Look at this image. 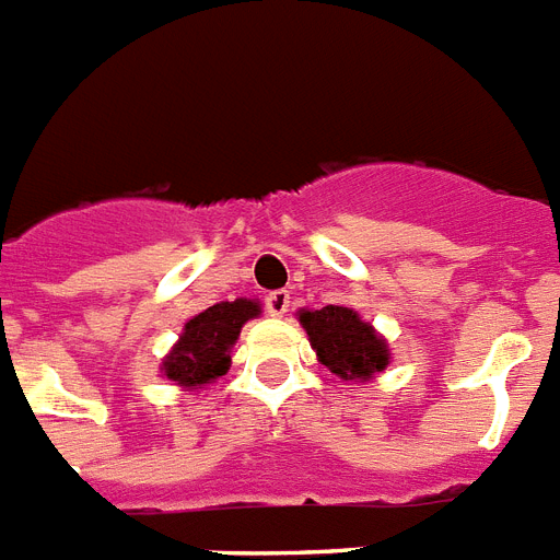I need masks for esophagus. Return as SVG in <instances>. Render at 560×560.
<instances>
[{
	"instance_id": "esophagus-1",
	"label": "esophagus",
	"mask_w": 560,
	"mask_h": 560,
	"mask_svg": "<svg viewBox=\"0 0 560 560\" xmlns=\"http://www.w3.org/2000/svg\"><path fill=\"white\" fill-rule=\"evenodd\" d=\"M288 307H290V293H288V290H272V293L265 299V310H267V313H270V316H276V318L284 316V313H288Z\"/></svg>"
}]
</instances>
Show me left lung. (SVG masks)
Listing matches in <instances>:
<instances>
[{
	"label": "left lung",
	"instance_id": "obj_1",
	"mask_svg": "<svg viewBox=\"0 0 560 560\" xmlns=\"http://www.w3.org/2000/svg\"><path fill=\"white\" fill-rule=\"evenodd\" d=\"M299 322L307 330L318 361L338 378L370 382L387 370V341L373 330V324L361 322L355 310L327 304L322 310H302Z\"/></svg>",
	"mask_w": 560,
	"mask_h": 560
}]
</instances>
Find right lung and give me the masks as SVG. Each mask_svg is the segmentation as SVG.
Here are the masks:
<instances>
[{"instance_id": "add662e5", "label": "right lung", "mask_w": 560, "mask_h": 560, "mask_svg": "<svg viewBox=\"0 0 560 560\" xmlns=\"http://www.w3.org/2000/svg\"><path fill=\"white\" fill-rule=\"evenodd\" d=\"M261 313L258 302L236 299V302H219L201 310L185 324V330L164 355L162 373L185 389H201L213 378L228 373L230 347L236 345L244 322H250Z\"/></svg>"}]
</instances>
